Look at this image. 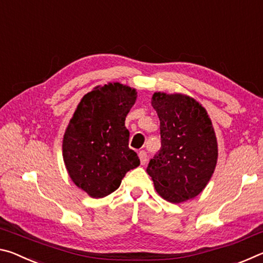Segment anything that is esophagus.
<instances>
[{
    "mask_svg": "<svg viewBox=\"0 0 263 263\" xmlns=\"http://www.w3.org/2000/svg\"><path fill=\"white\" fill-rule=\"evenodd\" d=\"M139 158H140L141 164H145L146 162H147V153H146L145 151H140V152H139Z\"/></svg>",
    "mask_w": 263,
    "mask_h": 263,
    "instance_id": "34e87169",
    "label": "esophagus"
}]
</instances>
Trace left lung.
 Listing matches in <instances>:
<instances>
[{
  "instance_id": "1",
  "label": "left lung",
  "mask_w": 263,
  "mask_h": 263,
  "mask_svg": "<svg viewBox=\"0 0 263 263\" xmlns=\"http://www.w3.org/2000/svg\"><path fill=\"white\" fill-rule=\"evenodd\" d=\"M161 148L149 160L147 173L155 190L172 203L194 198L205 188L216 168L218 148L205 109L194 99L154 92Z\"/></svg>"
}]
</instances>
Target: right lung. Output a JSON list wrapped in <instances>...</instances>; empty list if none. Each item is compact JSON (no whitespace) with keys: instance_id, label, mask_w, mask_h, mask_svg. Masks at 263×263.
<instances>
[{"instance_id":"1","label":"right lung","mask_w":263,"mask_h":263,"mask_svg":"<svg viewBox=\"0 0 263 263\" xmlns=\"http://www.w3.org/2000/svg\"><path fill=\"white\" fill-rule=\"evenodd\" d=\"M137 100L136 89L116 82L83 96L65 132L62 155L70 179L94 198L118 188L140 160L128 147L125 118Z\"/></svg>"}]
</instances>
